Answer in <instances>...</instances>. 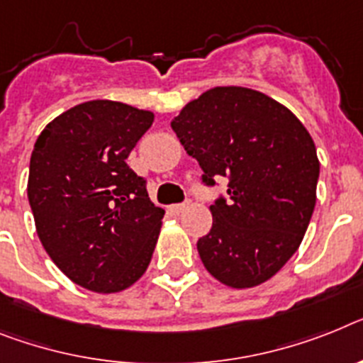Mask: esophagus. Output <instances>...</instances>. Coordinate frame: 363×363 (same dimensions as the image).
<instances>
[{"label":"esophagus","instance_id":"34e87169","mask_svg":"<svg viewBox=\"0 0 363 363\" xmlns=\"http://www.w3.org/2000/svg\"><path fill=\"white\" fill-rule=\"evenodd\" d=\"M188 206V203H179V205H172L169 206V212L172 214H181V212H184Z\"/></svg>","mask_w":363,"mask_h":363}]
</instances>
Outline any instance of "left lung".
Returning <instances> with one entry per match:
<instances>
[{"label": "left lung", "instance_id": "left-lung-1", "mask_svg": "<svg viewBox=\"0 0 363 363\" xmlns=\"http://www.w3.org/2000/svg\"><path fill=\"white\" fill-rule=\"evenodd\" d=\"M203 182L228 179L227 199L210 205L212 228L197 242L210 275L245 290L294 257L315 206L319 160L299 118L266 94L216 86L172 121Z\"/></svg>", "mask_w": 363, "mask_h": 363}]
</instances>
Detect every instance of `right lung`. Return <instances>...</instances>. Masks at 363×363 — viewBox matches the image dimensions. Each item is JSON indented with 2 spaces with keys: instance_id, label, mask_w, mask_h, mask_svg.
<instances>
[{
  "instance_id": "add662e5",
  "label": "right lung",
  "mask_w": 363,
  "mask_h": 363,
  "mask_svg": "<svg viewBox=\"0 0 363 363\" xmlns=\"http://www.w3.org/2000/svg\"><path fill=\"white\" fill-rule=\"evenodd\" d=\"M153 120V112L94 99L36 138L27 181L36 234L64 275L90 291L127 290L153 257L164 210L125 162Z\"/></svg>"
}]
</instances>
